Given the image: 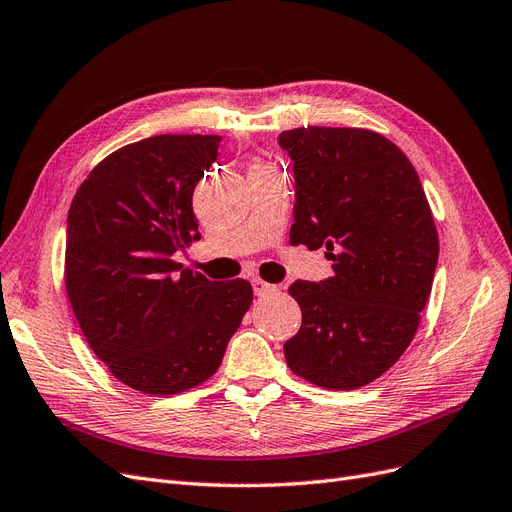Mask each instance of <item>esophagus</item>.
<instances>
[{"label":"esophagus","mask_w":512,"mask_h":512,"mask_svg":"<svg viewBox=\"0 0 512 512\" xmlns=\"http://www.w3.org/2000/svg\"><path fill=\"white\" fill-rule=\"evenodd\" d=\"M251 285H253L255 295H268V293H272V291L276 289L274 285L266 283V280H261V278H253V280H251Z\"/></svg>","instance_id":"obj_1"}]
</instances>
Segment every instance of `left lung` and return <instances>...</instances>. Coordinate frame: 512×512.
<instances>
[{
	"label": "left lung",
	"mask_w": 512,
	"mask_h": 512,
	"mask_svg": "<svg viewBox=\"0 0 512 512\" xmlns=\"http://www.w3.org/2000/svg\"><path fill=\"white\" fill-rule=\"evenodd\" d=\"M278 144L293 161L291 244L325 246L334 276L295 280L300 332L285 342L298 376L357 389L385 374L415 336L438 263L421 180L385 136L357 127H298Z\"/></svg>",
	"instance_id": "left-lung-1"
}]
</instances>
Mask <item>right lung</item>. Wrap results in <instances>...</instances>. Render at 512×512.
I'll return each instance as SVG.
<instances>
[{"label":"right lung","instance_id":"obj_1","mask_svg":"<svg viewBox=\"0 0 512 512\" xmlns=\"http://www.w3.org/2000/svg\"><path fill=\"white\" fill-rule=\"evenodd\" d=\"M219 136H153L91 170L74 195L65 289L93 353L127 387L172 395L219 370L253 302L242 278L217 283L172 257L200 240L193 191Z\"/></svg>","mask_w":512,"mask_h":512}]
</instances>
